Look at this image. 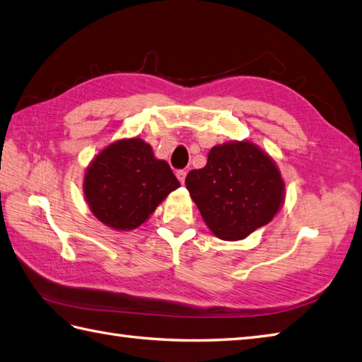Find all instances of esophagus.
Instances as JSON below:
<instances>
[{"instance_id":"1","label":"esophagus","mask_w":362,"mask_h":362,"mask_svg":"<svg viewBox=\"0 0 362 362\" xmlns=\"http://www.w3.org/2000/svg\"><path fill=\"white\" fill-rule=\"evenodd\" d=\"M176 178H178V181H180L181 184H184V181H186V172H184V170H178V172H176Z\"/></svg>"}]
</instances>
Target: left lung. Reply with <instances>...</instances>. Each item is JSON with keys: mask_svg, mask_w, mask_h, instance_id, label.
Returning <instances> with one entry per match:
<instances>
[{"mask_svg": "<svg viewBox=\"0 0 362 362\" xmlns=\"http://www.w3.org/2000/svg\"><path fill=\"white\" fill-rule=\"evenodd\" d=\"M186 187L212 234L240 240L267 225L284 203V181L275 160L248 140L212 146Z\"/></svg>", "mask_w": 362, "mask_h": 362, "instance_id": "left-lung-1", "label": "left lung"}]
</instances>
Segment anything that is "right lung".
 I'll list each match as a JSON object with an SVG mask.
<instances>
[{"mask_svg":"<svg viewBox=\"0 0 362 362\" xmlns=\"http://www.w3.org/2000/svg\"><path fill=\"white\" fill-rule=\"evenodd\" d=\"M83 187L88 208L101 223L131 231L148 220L180 181L165 160L154 158L151 145L132 137L115 140L93 158Z\"/></svg>","mask_w":362,"mask_h":362,"instance_id":"obj_1","label":"right lung"}]
</instances>
